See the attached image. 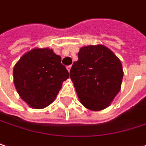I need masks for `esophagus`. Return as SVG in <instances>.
I'll list each match as a JSON object with an SVG mask.
<instances>
[{"mask_svg":"<svg viewBox=\"0 0 146 146\" xmlns=\"http://www.w3.org/2000/svg\"><path fill=\"white\" fill-rule=\"evenodd\" d=\"M71 67H72L71 65H69V66H67V69H68V71L69 73H70V69H71Z\"/></svg>","mask_w":146,"mask_h":146,"instance_id":"esophagus-1","label":"esophagus"}]
</instances>
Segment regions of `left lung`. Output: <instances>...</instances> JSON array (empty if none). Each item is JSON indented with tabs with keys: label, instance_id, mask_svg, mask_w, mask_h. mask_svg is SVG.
<instances>
[{
	"label": "left lung",
	"instance_id": "1",
	"mask_svg": "<svg viewBox=\"0 0 146 146\" xmlns=\"http://www.w3.org/2000/svg\"><path fill=\"white\" fill-rule=\"evenodd\" d=\"M70 78L81 103L92 111L107 107L121 89L123 70L121 61L103 45L80 48Z\"/></svg>",
	"mask_w": 146,
	"mask_h": 146
}]
</instances>
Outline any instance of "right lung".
I'll list each match as a JSON object with an SVG mask.
<instances>
[{"mask_svg":"<svg viewBox=\"0 0 146 146\" xmlns=\"http://www.w3.org/2000/svg\"><path fill=\"white\" fill-rule=\"evenodd\" d=\"M14 82L19 95L29 106L41 109L51 104L69 77L61 57L49 48H34L14 68Z\"/></svg>","mask_w":146,"mask_h":146,"instance_id":"right-lung-1","label":"right lung"}]
</instances>
